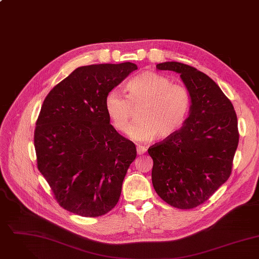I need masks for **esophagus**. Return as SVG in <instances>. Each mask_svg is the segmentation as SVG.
<instances>
[{
  "label": "esophagus",
  "mask_w": 259,
  "mask_h": 259,
  "mask_svg": "<svg viewBox=\"0 0 259 259\" xmlns=\"http://www.w3.org/2000/svg\"><path fill=\"white\" fill-rule=\"evenodd\" d=\"M146 147H144V146H137V154L138 155H142V154H144L145 152H146Z\"/></svg>",
  "instance_id": "obj_1"
}]
</instances>
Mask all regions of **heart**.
Here are the masks:
<instances>
[{"label": "heart", "mask_w": 259, "mask_h": 259, "mask_svg": "<svg viewBox=\"0 0 259 259\" xmlns=\"http://www.w3.org/2000/svg\"><path fill=\"white\" fill-rule=\"evenodd\" d=\"M126 94L110 91L105 99V110L114 128L125 132L138 109V121L130 125L128 136L135 141H151L158 136L167 139L176 134L185 123L191 108L189 90L181 84L154 71H144L131 78Z\"/></svg>", "instance_id": "heart-1"}]
</instances>
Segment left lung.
I'll return each instance as SVG.
<instances>
[{"label":"left lung","instance_id":"obj_1","mask_svg":"<svg viewBox=\"0 0 259 259\" xmlns=\"http://www.w3.org/2000/svg\"><path fill=\"white\" fill-rule=\"evenodd\" d=\"M156 68L180 74L191 95V108L176 134L148 149L153 187L169 205L192 209L208 200L231 174L239 141L237 116L206 74L179 62L160 63Z\"/></svg>","mask_w":259,"mask_h":259}]
</instances>
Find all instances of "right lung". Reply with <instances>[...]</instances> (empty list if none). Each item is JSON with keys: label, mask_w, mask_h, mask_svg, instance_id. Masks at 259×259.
I'll return each mask as SVG.
<instances>
[{"label": "right lung", "mask_w": 259, "mask_h": 259, "mask_svg": "<svg viewBox=\"0 0 259 259\" xmlns=\"http://www.w3.org/2000/svg\"><path fill=\"white\" fill-rule=\"evenodd\" d=\"M136 64L79 67L45 98L36 122L37 166L59 205L98 217L118 203L122 183L135 160V144L110 124L107 94Z\"/></svg>", "instance_id": "obj_1"}]
</instances>
